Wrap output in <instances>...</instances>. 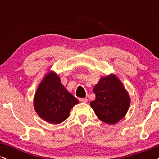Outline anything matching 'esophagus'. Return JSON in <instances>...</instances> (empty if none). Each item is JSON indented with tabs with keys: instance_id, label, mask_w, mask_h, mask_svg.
Here are the masks:
<instances>
[{
	"instance_id": "34e87169",
	"label": "esophagus",
	"mask_w": 159,
	"mask_h": 159,
	"mask_svg": "<svg viewBox=\"0 0 159 159\" xmlns=\"http://www.w3.org/2000/svg\"><path fill=\"white\" fill-rule=\"evenodd\" d=\"M79 101L81 102H83V103H87V98H80Z\"/></svg>"
}]
</instances>
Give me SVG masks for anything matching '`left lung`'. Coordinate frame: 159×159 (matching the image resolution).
I'll use <instances>...</instances> for the list:
<instances>
[{"label":"left lung","mask_w":159,"mask_h":159,"mask_svg":"<svg viewBox=\"0 0 159 159\" xmlns=\"http://www.w3.org/2000/svg\"><path fill=\"white\" fill-rule=\"evenodd\" d=\"M96 99L90 102L96 116L107 124H115L126 114L130 97L119 78L114 74L100 78L94 87Z\"/></svg>","instance_id":"obj_1"}]
</instances>
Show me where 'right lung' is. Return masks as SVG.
<instances>
[{
	"label": "right lung",
	"mask_w": 159,
	"mask_h": 159,
	"mask_svg": "<svg viewBox=\"0 0 159 159\" xmlns=\"http://www.w3.org/2000/svg\"><path fill=\"white\" fill-rule=\"evenodd\" d=\"M78 101L62 84L60 77L50 72L42 80L35 93L36 112L45 121L58 124L69 117V112Z\"/></svg>",
	"instance_id": "add662e5"
}]
</instances>
